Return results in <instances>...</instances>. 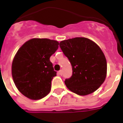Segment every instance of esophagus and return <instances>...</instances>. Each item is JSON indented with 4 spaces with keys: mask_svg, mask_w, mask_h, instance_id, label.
<instances>
[{
    "mask_svg": "<svg viewBox=\"0 0 123 123\" xmlns=\"http://www.w3.org/2000/svg\"><path fill=\"white\" fill-rule=\"evenodd\" d=\"M59 74L60 75V76H62V75H63V71H62V70H60V71H59Z\"/></svg>",
    "mask_w": 123,
    "mask_h": 123,
    "instance_id": "obj_1",
    "label": "esophagus"
}]
</instances>
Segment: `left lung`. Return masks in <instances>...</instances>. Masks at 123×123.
I'll list each match as a JSON object with an SVG mask.
<instances>
[{"instance_id": "left-lung-1", "label": "left lung", "mask_w": 123, "mask_h": 123, "mask_svg": "<svg viewBox=\"0 0 123 123\" xmlns=\"http://www.w3.org/2000/svg\"><path fill=\"white\" fill-rule=\"evenodd\" d=\"M60 47L72 66V76L65 81L67 87L79 95L98 89L106 78L107 69L98 45L87 38L75 37L61 41Z\"/></svg>"}]
</instances>
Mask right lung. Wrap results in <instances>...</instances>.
Instances as JSON below:
<instances>
[{"label":"right lung","instance_id":"right-lung-1","mask_svg":"<svg viewBox=\"0 0 123 123\" xmlns=\"http://www.w3.org/2000/svg\"><path fill=\"white\" fill-rule=\"evenodd\" d=\"M59 43L49 39L34 38L26 42L15 55L12 74L15 86L23 95L32 100L46 96L56 72L50 57Z\"/></svg>","mask_w":123,"mask_h":123}]
</instances>
